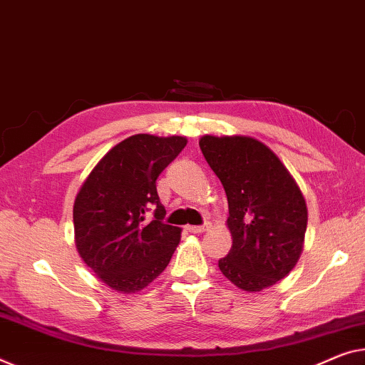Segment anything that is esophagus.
<instances>
[{"label":"esophagus","instance_id":"1","mask_svg":"<svg viewBox=\"0 0 365 365\" xmlns=\"http://www.w3.org/2000/svg\"><path fill=\"white\" fill-rule=\"evenodd\" d=\"M209 228H210L209 225H189V227H186V230L190 233H204Z\"/></svg>","mask_w":365,"mask_h":365}]
</instances>
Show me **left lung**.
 I'll list each match as a JSON object with an SVG mask.
<instances>
[{
    "instance_id": "left-lung-1",
    "label": "left lung",
    "mask_w": 365,
    "mask_h": 365,
    "mask_svg": "<svg viewBox=\"0 0 365 365\" xmlns=\"http://www.w3.org/2000/svg\"><path fill=\"white\" fill-rule=\"evenodd\" d=\"M204 158L223 184L232 250L218 261L230 282L261 292L295 267L304 251V194L274 151L248 135H204Z\"/></svg>"
}]
</instances>
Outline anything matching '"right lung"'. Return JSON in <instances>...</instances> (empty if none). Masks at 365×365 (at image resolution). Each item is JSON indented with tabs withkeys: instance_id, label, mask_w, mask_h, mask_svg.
<instances>
[{
	"instance_id": "obj_1",
	"label": "right lung",
	"mask_w": 365,
	"mask_h": 365,
	"mask_svg": "<svg viewBox=\"0 0 365 365\" xmlns=\"http://www.w3.org/2000/svg\"><path fill=\"white\" fill-rule=\"evenodd\" d=\"M187 138L137 133L93 168L73 205L75 243L85 264L112 290L135 294L170 264L181 228L163 222L156 179ZM155 207V220L146 212Z\"/></svg>"
}]
</instances>
